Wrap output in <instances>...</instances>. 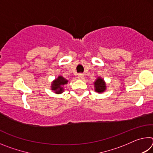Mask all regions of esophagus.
I'll use <instances>...</instances> for the list:
<instances>
[{"mask_svg":"<svg viewBox=\"0 0 153 153\" xmlns=\"http://www.w3.org/2000/svg\"><path fill=\"white\" fill-rule=\"evenodd\" d=\"M77 78H78L79 79H82L83 78H84V75L82 74H78V76H77Z\"/></svg>","mask_w":153,"mask_h":153,"instance_id":"34e87169","label":"esophagus"}]
</instances>
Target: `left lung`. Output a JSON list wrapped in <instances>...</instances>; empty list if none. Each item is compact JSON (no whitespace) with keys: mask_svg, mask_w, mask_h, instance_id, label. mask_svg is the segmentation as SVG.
<instances>
[{"mask_svg":"<svg viewBox=\"0 0 153 153\" xmlns=\"http://www.w3.org/2000/svg\"><path fill=\"white\" fill-rule=\"evenodd\" d=\"M94 91L97 92L99 94L104 92L106 91L107 89V85H106V82L104 79L102 78L101 77H98L97 79H95L94 82Z\"/></svg>","mask_w":153,"mask_h":153,"instance_id":"obj_1","label":"left lung"}]
</instances>
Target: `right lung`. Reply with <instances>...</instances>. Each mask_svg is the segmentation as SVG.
Here are the masks:
<instances>
[{
	"instance_id": "1",
	"label": "right lung",
	"mask_w": 153,
	"mask_h": 153,
	"mask_svg": "<svg viewBox=\"0 0 153 153\" xmlns=\"http://www.w3.org/2000/svg\"><path fill=\"white\" fill-rule=\"evenodd\" d=\"M68 80L62 76H59L51 83V90L55 92V94H62L64 92V86L67 84Z\"/></svg>"
}]
</instances>
